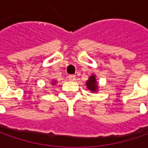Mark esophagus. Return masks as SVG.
<instances>
[{"mask_svg":"<svg viewBox=\"0 0 148 148\" xmlns=\"http://www.w3.org/2000/svg\"><path fill=\"white\" fill-rule=\"evenodd\" d=\"M68 79L70 81H75L76 80V76L75 75H69L68 76Z\"/></svg>","mask_w":148,"mask_h":148,"instance_id":"1","label":"esophagus"}]
</instances>
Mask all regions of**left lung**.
Instances as JSON below:
<instances>
[{
	"instance_id": "obj_1",
	"label": "left lung",
	"mask_w": 148,
	"mask_h": 148,
	"mask_svg": "<svg viewBox=\"0 0 148 148\" xmlns=\"http://www.w3.org/2000/svg\"><path fill=\"white\" fill-rule=\"evenodd\" d=\"M86 87L89 90H90L91 92H97L98 89H99V84L96 80V77L95 74H92L90 77H89V79L86 82Z\"/></svg>"
}]
</instances>
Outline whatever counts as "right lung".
Segmentation results:
<instances>
[{"label": "right lung", "instance_id": "obj_1", "mask_svg": "<svg viewBox=\"0 0 148 148\" xmlns=\"http://www.w3.org/2000/svg\"><path fill=\"white\" fill-rule=\"evenodd\" d=\"M56 82H57V81H55V80H53V81L51 82V84H52V85H55V84H56Z\"/></svg>", "mask_w": 148, "mask_h": 148}]
</instances>
